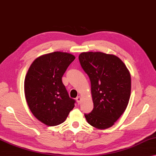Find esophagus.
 Wrapping results in <instances>:
<instances>
[{"instance_id": "obj_1", "label": "esophagus", "mask_w": 156, "mask_h": 156, "mask_svg": "<svg viewBox=\"0 0 156 156\" xmlns=\"http://www.w3.org/2000/svg\"><path fill=\"white\" fill-rule=\"evenodd\" d=\"M81 97L80 96H78V97H76V102H77V103L78 104H80V102H81Z\"/></svg>"}]
</instances>
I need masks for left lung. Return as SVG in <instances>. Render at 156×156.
I'll list each match as a JSON object with an SVG mask.
<instances>
[{"instance_id":"left-lung-1","label":"left lung","mask_w":156,"mask_h":156,"mask_svg":"<svg viewBox=\"0 0 156 156\" xmlns=\"http://www.w3.org/2000/svg\"><path fill=\"white\" fill-rule=\"evenodd\" d=\"M79 60L91 84L93 109L90 113L84 114L85 118L95 128H108L128 106L131 91L130 73L114 55L83 52Z\"/></svg>"}]
</instances>
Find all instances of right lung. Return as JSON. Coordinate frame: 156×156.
Segmentation results:
<instances>
[{
  "label": "right lung",
  "mask_w": 156,
  "mask_h": 156,
  "mask_svg": "<svg viewBox=\"0 0 156 156\" xmlns=\"http://www.w3.org/2000/svg\"><path fill=\"white\" fill-rule=\"evenodd\" d=\"M75 57L56 51L39 57L28 69L24 81L26 101L33 114L47 126H55L66 121L75 107L62 77Z\"/></svg>",
  "instance_id": "1"
}]
</instances>
